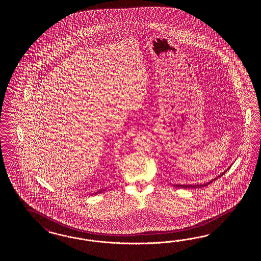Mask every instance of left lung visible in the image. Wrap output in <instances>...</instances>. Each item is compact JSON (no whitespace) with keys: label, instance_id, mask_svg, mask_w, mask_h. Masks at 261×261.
Segmentation results:
<instances>
[{"label":"left lung","instance_id":"obj_1","mask_svg":"<svg viewBox=\"0 0 261 261\" xmlns=\"http://www.w3.org/2000/svg\"><path fill=\"white\" fill-rule=\"evenodd\" d=\"M227 170H228V169H227ZM227 170H225V171H224V172H222L219 176L215 177L214 179L211 180L210 182H206V184H201V185H174V187H175V188H178V189H199V188H203V187H205V186L210 185L211 182H214V181H215L216 179H218L219 177H221L222 175L225 173Z\"/></svg>","mask_w":261,"mask_h":261}]
</instances>
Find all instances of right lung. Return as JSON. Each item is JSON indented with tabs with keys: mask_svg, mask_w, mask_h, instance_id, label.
<instances>
[{
	"mask_svg": "<svg viewBox=\"0 0 261 261\" xmlns=\"http://www.w3.org/2000/svg\"><path fill=\"white\" fill-rule=\"evenodd\" d=\"M103 191V190H102ZM102 191H101V190H100V191H97V192H95V193H93V195H95V194H98V193H100V192H102Z\"/></svg>",
	"mask_w": 261,
	"mask_h": 261,
	"instance_id": "1",
	"label": "right lung"
}]
</instances>
